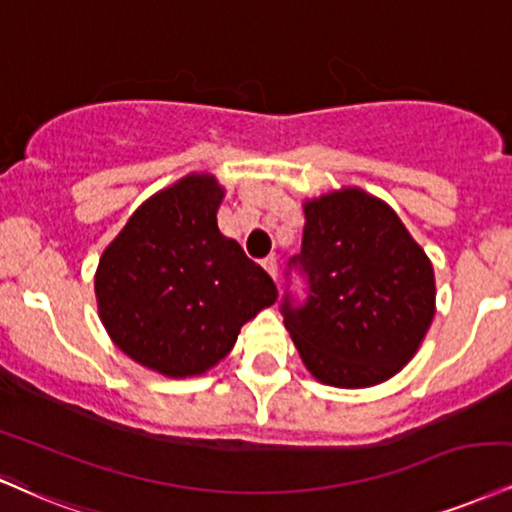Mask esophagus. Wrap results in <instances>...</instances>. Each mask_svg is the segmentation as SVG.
Here are the masks:
<instances>
[{
    "label": "esophagus",
    "mask_w": 512,
    "mask_h": 512,
    "mask_svg": "<svg viewBox=\"0 0 512 512\" xmlns=\"http://www.w3.org/2000/svg\"><path fill=\"white\" fill-rule=\"evenodd\" d=\"M262 267L267 269V274L272 276V279L276 281V276H279V262H276V257H274V255L264 257V260H262Z\"/></svg>",
    "instance_id": "1"
}]
</instances>
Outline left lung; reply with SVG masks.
Here are the masks:
<instances>
[{"mask_svg":"<svg viewBox=\"0 0 512 512\" xmlns=\"http://www.w3.org/2000/svg\"><path fill=\"white\" fill-rule=\"evenodd\" d=\"M288 267L307 279V298L283 295V324L317 381L377 386L417 353L434 319V269L379 197L343 188L305 202Z\"/></svg>","mask_w":512,"mask_h":512,"instance_id":"1","label":"left lung"}]
</instances>
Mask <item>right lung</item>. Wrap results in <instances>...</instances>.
I'll list each match as a JSON object with an SVG mask.
<instances>
[{"label": "right lung", "instance_id": "1", "mask_svg": "<svg viewBox=\"0 0 512 512\" xmlns=\"http://www.w3.org/2000/svg\"><path fill=\"white\" fill-rule=\"evenodd\" d=\"M224 188L190 174L133 212L95 274L100 319L131 360L164 377H195L229 355L240 326L276 303V286L221 236Z\"/></svg>", "mask_w": 512, "mask_h": 512}]
</instances>
